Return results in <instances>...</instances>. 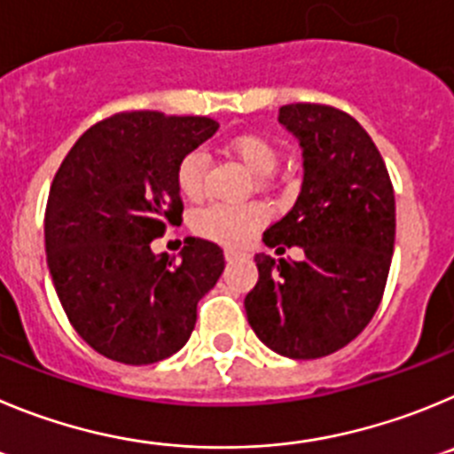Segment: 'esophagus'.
I'll return each mask as SVG.
<instances>
[{
  "instance_id": "34e87169",
  "label": "esophagus",
  "mask_w": 454,
  "mask_h": 454,
  "mask_svg": "<svg viewBox=\"0 0 454 454\" xmlns=\"http://www.w3.org/2000/svg\"><path fill=\"white\" fill-rule=\"evenodd\" d=\"M223 257H226L228 262H232V260H237V257H242V253L235 251V248H226V251H223Z\"/></svg>"
}]
</instances>
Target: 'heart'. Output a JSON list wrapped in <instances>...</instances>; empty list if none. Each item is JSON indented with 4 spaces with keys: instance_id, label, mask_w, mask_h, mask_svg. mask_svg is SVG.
Masks as SVG:
<instances>
[{
    "instance_id": "b5f03b06",
    "label": "heart",
    "mask_w": 454,
    "mask_h": 454,
    "mask_svg": "<svg viewBox=\"0 0 454 454\" xmlns=\"http://www.w3.org/2000/svg\"><path fill=\"white\" fill-rule=\"evenodd\" d=\"M226 149L242 162L253 176H269L278 165V146L257 133H242L228 140ZM207 158L203 151H187L176 165V187L185 199H199L206 190ZM267 210L260 203L247 206H207L197 212L192 222L194 231L212 242L226 247H242L262 226Z\"/></svg>"
}]
</instances>
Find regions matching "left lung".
Returning a JSON list of instances; mask_svg holds the SVG:
<instances>
[{"label":"left lung","instance_id":"obj_1","mask_svg":"<svg viewBox=\"0 0 454 454\" xmlns=\"http://www.w3.org/2000/svg\"><path fill=\"white\" fill-rule=\"evenodd\" d=\"M278 121L303 146V185L292 210L264 231L267 247H301V262L257 253L244 298L264 346L292 359L344 348L385 294L395 239V199L378 146L357 120L321 104H289ZM285 251V248H283Z\"/></svg>","mask_w":454,"mask_h":454}]
</instances>
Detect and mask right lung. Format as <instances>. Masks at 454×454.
Instances as JSON below:
<instances>
[{
    "label": "right lung",
    "mask_w": 454,
    "mask_h": 454,
    "mask_svg": "<svg viewBox=\"0 0 454 454\" xmlns=\"http://www.w3.org/2000/svg\"><path fill=\"white\" fill-rule=\"evenodd\" d=\"M217 129L210 117L117 113L90 126L56 171L47 267L69 324L104 357L140 366L181 350L222 276L223 251L207 239L187 237L181 257L151 251L181 222L178 160Z\"/></svg>",
    "instance_id": "add662e5"
}]
</instances>
